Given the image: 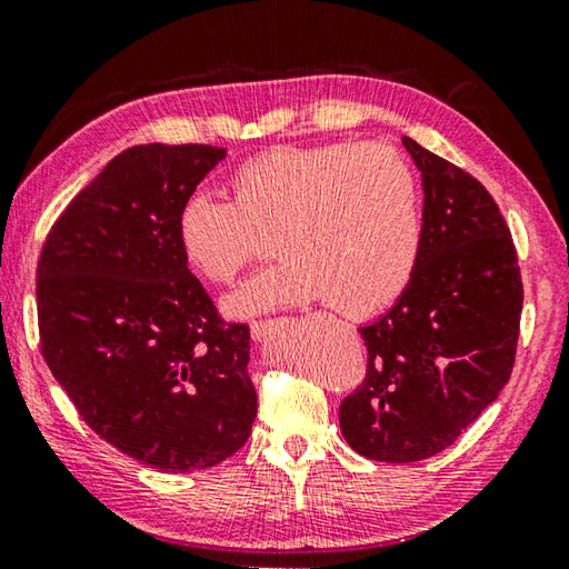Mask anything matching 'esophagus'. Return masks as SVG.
I'll use <instances>...</instances> for the list:
<instances>
[{
    "mask_svg": "<svg viewBox=\"0 0 569 569\" xmlns=\"http://www.w3.org/2000/svg\"><path fill=\"white\" fill-rule=\"evenodd\" d=\"M278 326V318H261V320H251V336L256 340L266 338L271 330Z\"/></svg>",
    "mask_w": 569,
    "mask_h": 569,
    "instance_id": "34e87169",
    "label": "esophagus"
}]
</instances>
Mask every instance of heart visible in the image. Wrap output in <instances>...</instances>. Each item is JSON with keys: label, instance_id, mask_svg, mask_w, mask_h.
<instances>
[{"label": "heart", "instance_id": "1", "mask_svg": "<svg viewBox=\"0 0 569 569\" xmlns=\"http://www.w3.org/2000/svg\"><path fill=\"white\" fill-rule=\"evenodd\" d=\"M231 201L193 193L177 219L181 253L213 286H229L273 233L278 263L229 298V311L326 298L353 318L402 296L422 251L416 173L380 143L273 147L231 173Z\"/></svg>", "mask_w": 569, "mask_h": 569}]
</instances>
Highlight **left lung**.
<instances>
[{
  "label": "left lung",
  "instance_id": "1",
  "mask_svg": "<svg viewBox=\"0 0 569 569\" xmlns=\"http://www.w3.org/2000/svg\"><path fill=\"white\" fill-rule=\"evenodd\" d=\"M402 143L422 171V251L390 311L360 328L366 378L340 402L350 448L418 462L450 448L508 386L518 353L522 276L490 191L456 163Z\"/></svg>",
  "mask_w": 569,
  "mask_h": 569
}]
</instances>
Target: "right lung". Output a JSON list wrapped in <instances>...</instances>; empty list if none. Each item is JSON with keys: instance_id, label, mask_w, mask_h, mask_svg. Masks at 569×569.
Returning a JSON list of instances; mask_svg holds the SVG:
<instances>
[{"instance_id": "1", "label": "right lung", "mask_w": 569, "mask_h": 569, "mask_svg": "<svg viewBox=\"0 0 569 569\" xmlns=\"http://www.w3.org/2000/svg\"><path fill=\"white\" fill-rule=\"evenodd\" d=\"M226 157L141 143L113 157L47 233L39 348L87 426L163 472L206 470L249 440V326L226 320L177 239L183 201Z\"/></svg>"}]
</instances>
